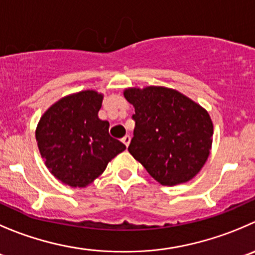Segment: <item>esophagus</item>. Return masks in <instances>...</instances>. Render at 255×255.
I'll use <instances>...</instances> for the list:
<instances>
[{"label": "esophagus", "mask_w": 255, "mask_h": 255, "mask_svg": "<svg viewBox=\"0 0 255 255\" xmlns=\"http://www.w3.org/2000/svg\"><path fill=\"white\" fill-rule=\"evenodd\" d=\"M130 140H131V137H130L129 135H125V136H124L123 139H121V141H123L124 144L126 145V146H129V144H130Z\"/></svg>", "instance_id": "34e87169"}]
</instances>
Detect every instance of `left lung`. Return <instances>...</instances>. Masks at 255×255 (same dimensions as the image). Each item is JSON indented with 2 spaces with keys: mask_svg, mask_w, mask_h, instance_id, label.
Segmentation results:
<instances>
[{
  "mask_svg": "<svg viewBox=\"0 0 255 255\" xmlns=\"http://www.w3.org/2000/svg\"><path fill=\"white\" fill-rule=\"evenodd\" d=\"M135 109L130 154L161 185L191 180L202 170L213 144L209 113L190 98L165 86L128 87Z\"/></svg>",
  "mask_w": 255,
  "mask_h": 255,
  "instance_id": "left-lung-1",
  "label": "left lung"
}]
</instances>
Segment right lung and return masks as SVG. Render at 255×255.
Returning <instances> with one entry per match:
<instances>
[{"mask_svg":"<svg viewBox=\"0 0 255 255\" xmlns=\"http://www.w3.org/2000/svg\"><path fill=\"white\" fill-rule=\"evenodd\" d=\"M104 94L82 90L53 103L36 128V141L46 168L71 188H86L126 149L99 118Z\"/></svg>","mask_w":255,"mask_h":255,"instance_id":"add662e5","label":"right lung"}]
</instances>
